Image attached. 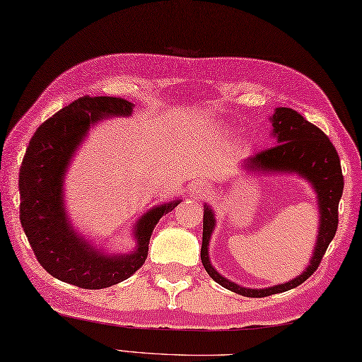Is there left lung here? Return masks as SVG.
<instances>
[{
  "label": "left lung",
  "mask_w": 362,
  "mask_h": 362,
  "mask_svg": "<svg viewBox=\"0 0 362 362\" xmlns=\"http://www.w3.org/2000/svg\"><path fill=\"white\" fill-rule=\"evenodd\" d=\"M272 135L276 138V144L272 148L258 152L257 156L249 157L243 163L244 171L249 173H289L298 174L311 183L317 194L319 205V233L316 247L308 267L296 276L294 280L283 284H275L271 288L250 289L227 280L210 263L209 244L216 226L211 206L204 205V232L201 258L205 271L211 279L228 291L244 297H267L279 292L297 288L306 279L316 272L322 257L325 255L329 243L337 230V206L342 197L344 175L341 169V160L329 138L322 130L306 121L298 112L288 107H276L271 117Z\"/></svg>",
  "instance_id": "1"
}]
</instances>
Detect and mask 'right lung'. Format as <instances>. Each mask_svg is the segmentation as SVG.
I'll return each instance as SVG.
<instances>
[{
  "label": "right lung",
  "instance_id": "right-lung-1",
  "mask_svg": "<svg viewBox=\"0 0 362 362\" xmlns=\"http://www.w3.org/2000/svg\"><path fill=\"white\" fill-rule=\"evenodd\" d=\"M134 104L110 96H83L52 115L35 130L20 168V221L38 263L60 281L83 289H103L129 279L148 258L153 227L180 201L153 206L138 219L130 253L109 255L78 235L64 202V179L70 160L90 127L112 117H129Z\"/></svg>",
  "mask_w": 362,
  "mask_h": 362
}]
</instances>
